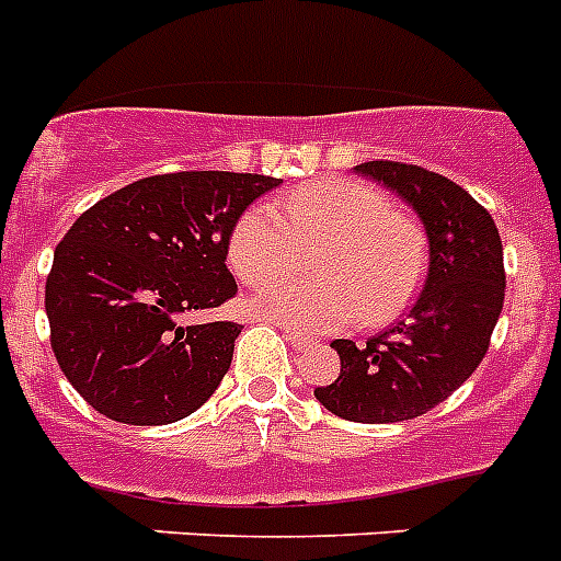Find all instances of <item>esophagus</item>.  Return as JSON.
<instances>
[{"label": "esophagus", "mask_w": 561, "mask_h": 561, "mask_svg": "<svg viewBox=\"0 0 561 561\" xmlns=\"http://www.w3.org/2000/svg\"><path fill=\"white\" fill-rule=\"evenodd\" d=\"M282 331H285V340H288L290 345H294V348H308V336L305 334H299V331H294V328L290 325H279Z\"/></svg>", "instance_id": "34e87169"}]
</instances>
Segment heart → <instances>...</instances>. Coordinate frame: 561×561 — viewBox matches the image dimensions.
I'll use <instances>...</instances> for the list:
<instances>
[{
  "label": "heart",
  "mask_w": 561,
  "mask_h": 561,
  "mask_svg": "<svg viewBox=\"0 0 561 561\" xmlns=\"http://www.w3.org/2000/svg\"><path fill=\"white\" fill-rule=\"evenodd\" d=\"M320 247V280H280L298 253ZM227 265L244 285L268 283L250 296V311L302 331H334L359 320L383 325L407 311L423 279L417 230L375 186L325 178L296 186L279 204H253L236 218Z\"/></svg>",
  "instance_id": "obj_1"
}]
</instances>
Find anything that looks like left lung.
I'll return each mask as SVG.
<instances>
[{
  "instance_id": "left-lung-1",
  "label": "left lung",
  "mask_w": 561,
  "mask_h": 561,
  "mask_svg": "<svg viewBox=\"0 0 561 561\" xmlns=\"http://www.w3.org/2000/svg\"><path fill=\"white\" fill-rule=\"evenodd\" d=\"M398 193L430 241L421 296L400 322L366 343L334 340L340 377L313 398L336 417L398 423L444 403L484 359L504 305V250L493 216L463 186L414 163L354 167Z\"/></svg>"
}]
</instances>
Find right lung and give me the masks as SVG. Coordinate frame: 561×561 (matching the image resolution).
<instances>
[{"label":"right lung","mask_w":561,"mask_h":561,"mask_svg":"<svg viewBox=\"0 0 561 561\" xmlns=\"http://www.w3.org/2000/svg\"><path fill=\"white\" fill-rule=\"evenodd\" d=\"M279 178L170 172L106 195L54 250L51 348L68 383L117 423H175L218 389L236 322H186L236 296L227 239Z\"/></svg>","instance_id":"add662e5"}]
</instances>
